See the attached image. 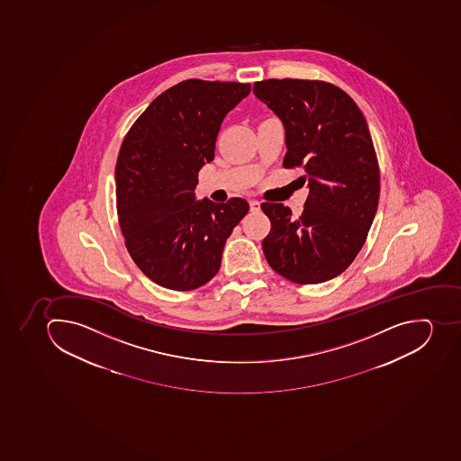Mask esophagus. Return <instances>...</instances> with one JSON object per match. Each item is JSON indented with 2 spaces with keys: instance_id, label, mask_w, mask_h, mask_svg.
Instances as JSON below:
<instances>
[{
  "instance_id": "1",
  "label": "esophagus",
  "mask_w": 461,
  "mask_h": 461,
  "mask_svg": "<svg viewBox=\"0 0 461 461\" xmlns=\"http://www.w3.org/2000/svg\"><path fill=\"white\" fill-rule=\"evenodd\" d=\"M249 205H250V211L251 212H258V211H260V202L259 201H253L249 202Z\"/></svg>"
}]
</instances>
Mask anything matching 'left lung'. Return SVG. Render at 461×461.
I'll use <instances>...</instances> for the list:
<instances>
[{
	"mask_svg": "<svg viewBox=\"0 0 461 461\" xmlns=\"http://www.w3.org/2000/svg\"><path fill=\"white\" fill-rule=\"evenodd\" d=\"M256 97L285 130V167H304L309 196L300 218L262 203L270 267L297 284H320L349 267L377 212L380 170L364 114L347 93L317 80L259 81Z\"/></svg>",
	"mask_w": 461,
	"mask_h": 461,
	"instance_id": "left-lung-1",
	"label": "left lung"
}]
</instances>
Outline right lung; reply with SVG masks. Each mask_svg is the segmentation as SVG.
<instances>
[{
    "mask_svg": "<svg viewBox=\"0 0 461 461\" xmlns=\"http://www.w3.org/2000/svg\"><path fill=\"white\" fill-rule=\"evenodd\" d=\"M249 93L250 84L182 81L152 100L126 133L114 172L119 225L133 262L157 285H205L248 213L244 199L198 201L194 189L215 156L221 123Z\"/></svg>",
    "mask_w": 461,
    "mask_h": 461,
    "instance_id": "obj_1",
    "label": "right lung"
}]
</instances>
